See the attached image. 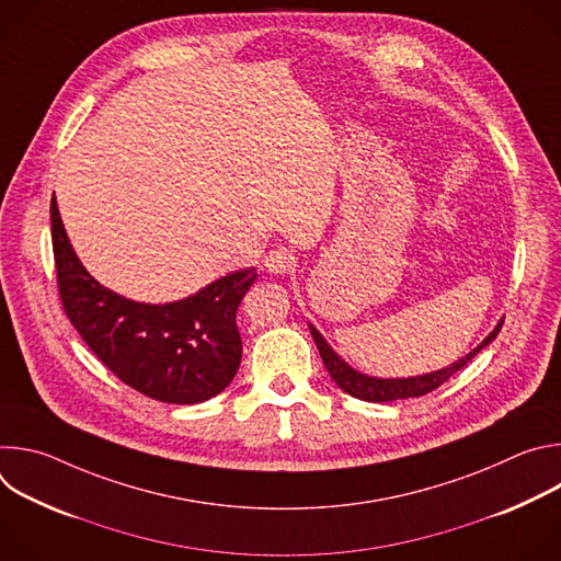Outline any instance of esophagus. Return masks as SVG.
<instances>
[{
  "instance_id": "1",
  "label": "esophagus",
  "mask_w": 561,
  "mask_h": 561,
  "mask_svg": "<svg viewBox=\"0 0 561 561\" xmlns=\"http://www.w3.org/2000/svg\"><path fill=\"white\" fill-rule=\"evenodd\" d=\"M264 266L268 273L275 275H286L295 268V257L290 255V251L286 249H273L266 257H264Z\"/></svg>"
}]
</instances>
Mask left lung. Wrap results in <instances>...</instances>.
<instances>
[{
  "mask_svg": "<svg viewBox=\"0 0 561 561\" xmlns=\"http://www.w3.org/2000/svg\"><path fill=\"white\" fill-rule=\"evenodd\" d=\"M504 324V319H500L497 327L486 335V340L474 346L468 355H463L461 359L453 362L450 366L446 368H439V370H433V373H424V375H415V377H375V375H366V373H359L355 370L351 364H346L335 351L333 346L324 340V335L319 333L312 324H308L310 329V335L317 344V351L319 355H322L324 359V366L327 370L331 373V377L335 379V383L357 397V399H364V402H394V399H409V397H422L435 388H439L446 379H450L457 370H461L479 351L486 348L500 333Z\"/></svg>",
  "mask_w": 561,
  "mask_h": 561,
  "instance_id": "left-lung-1",
  "label": "left lung"
}]
</instances>
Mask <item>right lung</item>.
<instances>
[{"label": "right lung", "mask_w": 561, "mask_h": 561, "mask_svg": "<svg viewBox=\"0 0 561 561\" xmlns=\"http://www.w3.org/2000/svg\"><path fill=\"white\" fill-rule=\"evenodd\" d=\"M57 286L70 324L124 383L164 404H199L219 394L242 362L237 308L255 268L215 279L167 304L135 301L102 286L79 262L50 199Z\"/></svg>", "instance_id": "obj_1"}]
</instances>
